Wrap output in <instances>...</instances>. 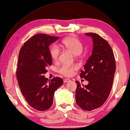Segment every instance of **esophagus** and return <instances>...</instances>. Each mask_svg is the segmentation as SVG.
Masks as SVG:
<instances>
[{
	"instance_id": "34e87169",
	"label": "esophagus",
	"mask_w": 130,
	"mask_h": 130,
	"mask_svg": "<svg viewBox=\"0 0 130 130\" xmlns=\"http://www.w3.org/2000/svg\"><path fill=\"white\" fill-rule=\"evenodd\" d=\"M70 81H71V80L69 79H65L63 80V82H64V83H68V82H69Z\"/></svg>"
}]
</instances>
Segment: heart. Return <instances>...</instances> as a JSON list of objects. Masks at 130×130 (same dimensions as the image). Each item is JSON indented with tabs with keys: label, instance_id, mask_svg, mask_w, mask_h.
<instances>
[{
	"label": "heart",
	"instance_id": "obj_1",
	"mask_svg": "<svg viewBox=\"0 0 130 130\" xmlns=\"http://www.w3.org/2000/svg\"><path fill=\"white\" fill-rule=\"evenodd\" d=\"M62 44L65 48L71 51L75 55H80L83 51V44L79 40V39L75 36H71L66 38L62 40ZM59 53H60V50L57 45H53L50 47V54L51 59L53 61H57ZM77 67L75 65L68 66L63 65L59 68L58 72L62 75L68 77L72 75L74 72L77 70Z\"/></svg>",
	"mask_w": 130,
	"mask_h": 130
}]
</instances>
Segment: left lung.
<instances>
[{"label": "left lung", "mask_w": 130, "mask_h": 130, "mask_svg": "<svg viewBox=\"0 0 130 130\" xmlns=\"http://www.w3.org/2000/svg\"><path fill=\"white\" fill-rule=\"evenodd\" d=\"M93 42L91 55L82 70L80 77L87 80V85L81 86L76 81V102L82 109L91 111L101 106L112 89L116 62L112 49L107 41L98 34L87 33Z\"/></svg>", "instance_id": "8db88e82"}]
</instances>
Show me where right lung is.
I'll use <instances>...</instances> for the list:
<instances>
[{"label":"right lung","instance_id":"obj_1","mask_svg":"<svg viewBox=\"0 0 130 130\" xmlns=\"http://www.w3.org/2000/svg\"><path fill=\"white\" fill-rule=\"evenodd\" d=\"M59 39L39 34L29 39L18 55L16 76L22 94L35 109L44 111L53 104L54 92L63 84L61 77L50 81L43 76L47 67L52 65L49 46Z\"/></svg>","mask_w":130,"mask_h":130}]
</instances>
